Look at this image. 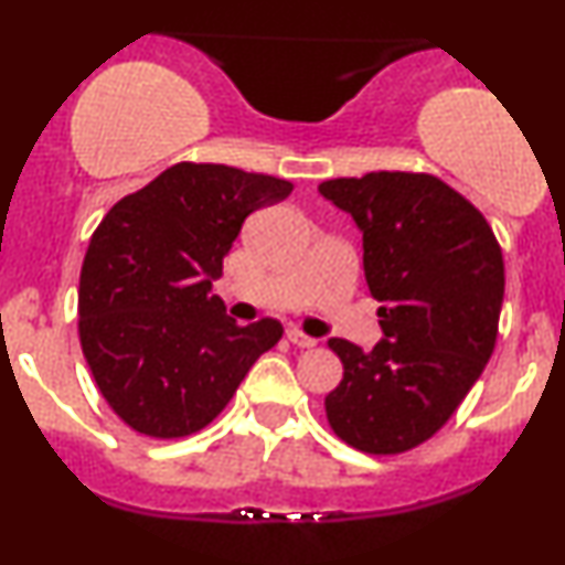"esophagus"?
<instances>
[{
	"label": "esophagus",
	"instance_id": "obj_1",
	"mask_svg": "<svg viewBox=\"0 0 565 565\" xmlns=\"http://www.w3.org/2000/svg\"><path fill=\"white\" fill-rule=\"evenodd\" d=\"M287 337H289L291 345H297V348H316V345H319V340H316V337H308L305 332H300V329H289Z\"/></svg>",
	"mask_w": 565,
	"mask_h": 565
}]
</instances>
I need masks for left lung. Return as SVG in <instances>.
Returning <instances> with one entry per match:
<instances>
[{
  "label": "left lung",
  "mask_w": 565,
  "mask_h": 565,
  "mask_svg": "<svg viewBox=\"0 0 565 565\" xmlns=\"http://www.w3.org/2000/svg\"><path fill=\"white\" fill-rule=\"evenodd\" d=\"M319 193L361 231L382 329L372 350L329 340L345 372L327 419L359 451H408L446 425L494 353L502 249L481 212L433 174L369 172Z\"/></svg>",
  "instance_id": "left-lung-1"
}]
</instances>
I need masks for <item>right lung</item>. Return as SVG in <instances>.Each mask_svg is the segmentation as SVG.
Returning a JSON list of instances; mask_svg holds the SVG:
<instances>
[{
  "mask_svg": "<svg viewBox=\"0 0 565 565\" xmlns=\"http://www.w3.org/2000/svg\"><path fill=\"white\" fill-rule=\"evenodd\" d=\"M289 193V180L183 161L97 225L79 278V340L103 398L132 430L183 438L206 427L281 340L276 319L238 327L212 281L244 220Z\"/></svg>",
  "mask_w": 565,
  "mask_h": 565,
  "instance_id": "right-lung-1",
  "label": "right lung"
}]
</instances>
